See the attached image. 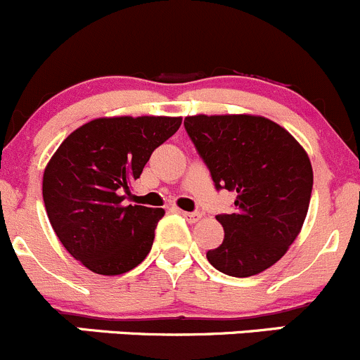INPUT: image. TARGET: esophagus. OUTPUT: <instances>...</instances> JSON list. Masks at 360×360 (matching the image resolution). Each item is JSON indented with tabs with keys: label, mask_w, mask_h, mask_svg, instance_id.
Instances as JSON below:
<instances>
[{
	"label": "esophagus",
	"mask_w": 360,
	"mask_h": 360,
	"mask_svg": "<svg viewBox=\"0 0 360 360\" xmlns=\"http://www.w3.org/2000/svg\"><path fill=\"white\" fill-rule=\"evenodd\" d=\"M181 214H183L184 218H186L188 221H190V223H195V221H198V219L202 218V214H200V212H186V211H181Z\"/></svg>",
	"instance_id": "esophagus-1"
}]
</instances>
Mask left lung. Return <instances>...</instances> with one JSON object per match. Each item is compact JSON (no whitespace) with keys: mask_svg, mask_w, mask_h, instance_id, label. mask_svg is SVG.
I'll return each mask as SVG.
<instances>
[{"mask_svg":"<svg viewBox=\"0 0 360 360\" xmlns=\"http://www.w3.org/2000/svg\"><path fill=\"white\" fill-rule=\"evenodd\" d=\"M188 137L216 190L236 191L232 214H218L223 243L207 251L219 273L248 278L276 264L308 214L313 169L285 128L260 116H190Z\"/></svg>","mask_w":360,"mask_h":360,"instance_id":"left-lung-1","label":"left lung"}]
</instances>
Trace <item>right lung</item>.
I'll list each match as a JSON object with an SVG mask.
<instances>
[{
	"label": "right lung",
	"mask_w": 360,
	"mask_h": 360,
	"mask_svg": "<svg viewBox=\"0 0 360 360\" xmlns=\"http://www.w3.org/2000/svg\"><path fill=\"white\" fill-rule=\"evenodd\" d=\"M181 117H102L63 141L44 172V204L63 246L89 271L116 276L151 251L163 209L127 205L153 151L172 137Z\"/></svg>",
	"instance_id": "right-lung-1"
}]
</instances>
